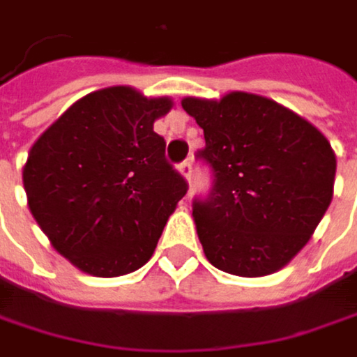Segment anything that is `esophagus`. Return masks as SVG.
<instances>
[{"mask_svg":"<svg viewBox=\"0 0 357 357\" xmlns=\"http://www.w3.org/2000/svg\"><path fill=\"white\" fill-rule=\"evenodd\" d=\"M179 172H181V176L188 179V181H192V174H194V169H192V161H190V159L181 161V163H179Z\"/></svg>","mask_w":357,"mask_h":357,"instance_id":"34e87169","label":"esophagus"}]
</instances>
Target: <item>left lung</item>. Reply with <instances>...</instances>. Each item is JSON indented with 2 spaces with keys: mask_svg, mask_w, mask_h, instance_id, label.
I'll list each match as a JSON object with an SVG mask.
<instances>
[{
  "mask_svg": "<svg viewBox=\"0 0 357 357\" xmlns=\"http://www.w3.org/2000/svg\"><path fill=\"white\" fill-rule=\"evenodd\" d=\"M204 130L196 153L213 176L192 215L213 266L262 277L306 246L333 198L335 153L321 132L279 103L231 93L221 101L183 99Z\"/></svg>",
  "mask_w": 357,
  "mask_h": 357,
  "instance_id": "obj_1",
  "label": "left lung"
}]
</instances>
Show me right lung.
Masks as SVG:
<instances>
[{
  "instance_id": "right-lung-1",
  "label": "right lung",
  "mask_w": 357,
  "mask_h": 357,
  "mask_svg": "<svg viewBox=\"0 0 357 357\" xmlns=\"http://www.w3.org/2000/svg\"><path fill=\"white\" fill-rule=\"evenodd\" d=\"M172 109L111 86L76 101L43 132L24 165L36 223L78 268L119 277L140 268L188 192L153 130Z\"/></svg>"
}]
</instances>
